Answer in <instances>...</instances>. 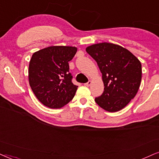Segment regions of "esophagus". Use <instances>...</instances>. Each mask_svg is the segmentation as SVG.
<instances>
[{"instance_id": "esophagus-1", "label": "esophagus", "mask_w": 159, "mask_h": 159, "mask_svg": "<svg viewBox=\"0 0 159 159\" xmlns=\"http://www.w3.org/2000/svg\"><path fill=\"white\" fill-rule=\"evenodd\" d=\"M92 84V81H89L87 82V83H86L85 84V86H89L90 85H91Z\"/></svg>"}]
</instances>
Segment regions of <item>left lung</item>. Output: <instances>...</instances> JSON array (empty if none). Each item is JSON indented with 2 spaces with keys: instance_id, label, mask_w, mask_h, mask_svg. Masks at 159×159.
Masks as SVG:
<instances>
[{
  "instance_id": "8db88e82",
  "label": "left lung",
  "mask_w": 159,
  "mask_h": 159,
  "mask_svg": "<svg viewBox=\"0 0 159 159\" xmlns=\"http://www.w3.org/2000/svg\"><path fill=\"white\" fill-rule=\"evenodd\" d=\"M86 51L97 61L105 86L95 102L108 112L122 109L135 97L140 86L141 62L126 48L113 43L94 44Z\"/></svg>"
}]
</instances>
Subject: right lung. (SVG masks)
<instances>
[{
  "mask_svg": "<svg viewBox=\"0 0 159 159\" xmlns=\"http://www.w3.org/2000/svg\"><path fill=\"white\" fill-rule=\"evenodd\" d=\"M78 48L51 46L32 55L29 67V81L38 100L51 108H60L75 96L78 86L72 82L69 62Z\"/></svg>",
  "mask_w": 159,
  "mask_h": 159,
  "instance_id": "add662e5",
  "label": "right lung"
}]
</instances>
